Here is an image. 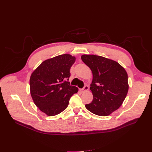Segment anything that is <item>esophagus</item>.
Here are the masks:
<instances>
[{
    "mask_svg": "<svg viewBox=\"0 0 152 152\" xmlns=\"http://www.w3.org/2000/svg\"><path fill=\"white\" fill-rule=\"evenodd\" d=\"M88 89H89V86H85L83 89H81V91L82 92H86L87 91H88Z\"/></svg>",
    "mask_w": 152,
    "mask_h": 152,
    "instance_id": "esophagus-1",
    "label": "esophagus"
}]
</instances>
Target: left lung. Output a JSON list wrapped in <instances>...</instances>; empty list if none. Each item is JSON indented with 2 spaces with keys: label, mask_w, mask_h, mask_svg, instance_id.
Returning a JSON list of instances; mask_svg holds the SVG:
<instances>
[{
  "label": "left lung",
  "mask_w": 152,
  "mask_h": 152,
  "mask_svg": "<svg viewBox=\"0 0 152 152\" xmlns=\"http://www.w3.org/2000/svg\"><path fill=\"white\" fill-rule=\"evenodd\" d=\"M81 59L93 75L90 89L94 97L86 108L95 115L108 116L119 108L126 97L129 89L126 71L118 62L101 56L83 55Z\"/></svg>",
  "instance_id": "left-lung-1"
}]
</instances>
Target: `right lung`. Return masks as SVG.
<instances>
[{"label": "right lung", "instance_id": "1", "mask_svg": "<svg viewBox=\"0 0 152 152\" xmlns=\"http://www.w3.org/2000/svg\"><path fill=\"white\" fill-rule=\"evenodd\" d=\"M75 57L69 54L43 61L31 74L29 84L35 105L47 115H57L65 110L77 87L68 82Z\"/></svg>", "mask_w": 152, "mask_h": 152}]
</instances>
